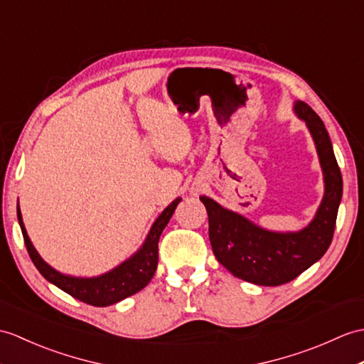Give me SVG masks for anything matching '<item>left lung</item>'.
Wrapping results in <instances>:
<instances>
[{
	"label": "left lung",
	"mask_w": 364,
	"mask_h": 364,
	"mask_svg": "<svg viewBox=\"0 0 364 364\" xmlns=\"http://www.w3.org/2000/svg\"><path fill=\"white\" fill-rule=\"evenodd\" d=\"M293 112L315 142L324 178V196L311 222L299 231H269L245 215L201 196L209 217V240L217 260L235 277L256 285L276 287L293 281L326 255L333 237L343 178L324 122L306 102Z\"/></svg>",
	"instance_id": "left-lung-1"
}]
</instances>
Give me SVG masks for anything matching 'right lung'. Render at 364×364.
<instances>
[{
	"label": "right lung",
	"mask_w": 364,
	"mask_h": 364,
	"mask_svg": "<svg viewBox=\"0 0 364 364\" xmlns=\"http://www.w3.org/2000/svg\"><path fill=\"white\" fill-rule=\"evenodd\" d=\"M180 201V197L175 198L171 205L158 215L136 252H133L129 259L124 260L122 264L114 267L113 269H109V272L92 277H77L71 274H63L60 272H57V269L50 267L49 264H46L29 239L26 228H24L23 223L20 205L16 208V217H18V223L29 256L33 262V265L37 267L40 274L43 276L46 281L63 290L65 293L71 294L75 299L95 307H107L141 291L144 287L150 282V279L154 277L158 267L159 237H161L163 230L167 226L168 220H171V217L173 215Z\"/></svg>",
	"instance_id": "obj_1"
}]
</instances>
